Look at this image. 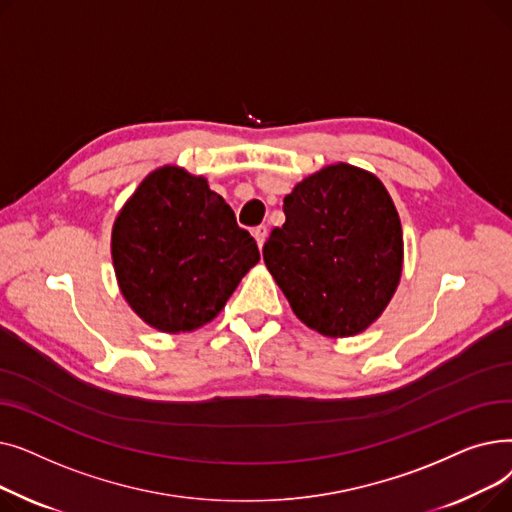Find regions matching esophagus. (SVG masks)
I'll return each instance as SVG.
<instances>
[{
  "instance_id": "esophagus-1",
  "label": "esophagus",
  "mask_w": 512,
  "mask_h": 512,
  "mask_svg": "<svg viewBox=\"0 0 512 512\" xmlns=\"http://www.w3.org/2000/svg\"><path fill=\"white\" fill-rule=\"evenodd\" d=\"M253 236H255V240H257L259 249H261V247H263V242H265V238H267V228H265V226H257V228L253 230Z\"/></svg>"
}]
</instances>
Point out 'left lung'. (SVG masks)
<instances>
[{"mask_svg":"<svg viewBox=\"0 0 512 512\" xmlns=\"http://www.w3.org/2000/svg\"><path fill=\"white\" fill-rule=\"evenodd\" d=\"M284 215L263 261L294 315L330 338L367 330L394 297L405 257L382 180L357 166H326L284 197Z\"/></svg>","mask_w":512,"mask_h":512,"instance_id":"1","label":"left lung"}]
</instances>
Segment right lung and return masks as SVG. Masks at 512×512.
<instances>
[{
  "label": "right lung",
  "instance_id": "1",
  "mask_svg": "<svg viewBox=\"0 0 512 512\" xmlns=\"http://www.w3.org/2000/svg\"><path fill=\"white\" fill-rule=\"evenodd\" d=\"M112 261L130 309L147 326L180 334L218 317L259 249L203 176L161 166L116 215Z\"/></svg>",
  "mask_w": 512,
  "mask_h": 512
}]
</instances>
